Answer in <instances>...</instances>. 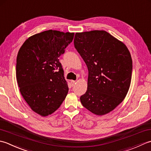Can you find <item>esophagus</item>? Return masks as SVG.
<instances>
[{
    "mask_svg": "<svg viewBox=\"0 0 151 151\" xmlns=\"http://www.w3.org/2000/svg\"><path fill=\"white\" fill-rule=\"evenodd\" d=\"M76 81H73V80H72V81H71V85L72 86V87H73V86L76 85Z\"/></svg>",
    "mask_w": 151,
    "mask_h": 151,
    "instance_id": "esophagus-1",
    "label": "esophagus"
}]
</instances>
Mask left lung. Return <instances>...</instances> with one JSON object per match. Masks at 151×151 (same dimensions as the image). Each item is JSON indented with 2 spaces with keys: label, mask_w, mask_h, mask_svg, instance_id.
<instances>
[{
  "label": "left lung",
  "mask_w": 151,
  "mask_h": 151,
  "mask_svg": "<svg viewBox=\"0 0 151 151\" xmlns=\"http://www.w3.org/2000/svg\"><path fill=\"white\" fill-rule=\"evenodd\" d=\"M75 48L88 70L87 90L82 105L104 115L124 99L130 86L132 60L127 46L105 30L77 32Z\"/></svg>",
  "instance_id": "8db88e82"
}]
</instances>
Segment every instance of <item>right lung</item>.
<instances>
[{
  "label": "right lung",
  "instance_id": "right-lung-1",
  "mask_svg": "<svg viewBox=\"0 0 151 151\" xmlns=\"http://www.w3.org/2000/svg\"><path fill=\"white\" fill-rule=\"evenodd\" d=\"M73 32L49 30L26 40L17 56L20 93L32 111L42 116L60 106L68 92L59 57L72 42Z\"/></svg>",
  "mask_w": 151,
  "mask_h": 151
}]
</instances>
